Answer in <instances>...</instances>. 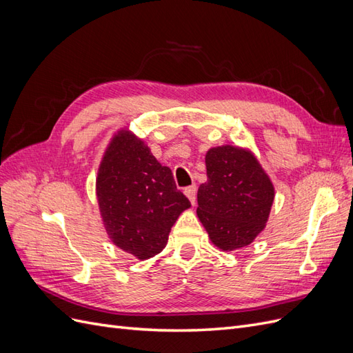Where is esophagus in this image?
<instances>
[{
	"mask_svg": "<svg viewBox=\"0 0 353 353\" xmlns=\"http://www.w3.org/2000/svg\"><path fill=\"white\" fill-rule=\"evenodd\" d=\"M184 194L187 196V199L190 200L191 205H196V185H191V187H187L184 190Z\"/></svg>",
	"mask_w": 353,
	"mask_h": 353,
	"instance_id": "obj_1",
	"label": "esophagus"
}]
</instances>
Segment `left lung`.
<instances>
[{"instance_id": "1", "label": "left lung", "mask_w": 353, "mask_h": 353, "mask_svg": "<svg viewBox=\"0 0 353 353\" xmlns=\"http://www.w3.org/2000/svg\"><path fill=\"white\" fill-rule=\"evenodd\" d=\"M205 162L208 181L197 191L201 225L222 252L249 245L270 218L275 197L270 175L245 147H212Z\"/></svg>"}]
</instances>
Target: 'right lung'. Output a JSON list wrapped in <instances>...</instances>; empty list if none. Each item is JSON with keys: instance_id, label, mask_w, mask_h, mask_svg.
<instances>
[{"instance_id": "right-lung-1", "label": "right lung", "mask_w": 353, "mask_h": 353, "mask_svg": "<svg viewBox=\"0 0 353 353\" xmlns=\"http://www.w3.org/2000/svg\"><path fill=\"white\" fill-rule=\"evenodd\" d=\"M95 196L108 237L138 261L165 249L170 228L191 206L170 169L130 128L117 130L105 147Z\"/></svg>"}]
</instances>
